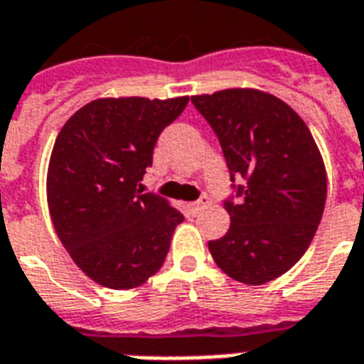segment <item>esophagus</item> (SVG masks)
<instances>
[{
  "label": "esophagus",
  "mask_w": 364,
  "mask_h": 364,
  "mask_svg": "<svg viewBox=\"0 0 364 364\" xmlns=\"http://www.w3.org/2000/svg\"><path fill=\"white\" fill-rule=\"evenodd\" d=\"M208 204H210V200H208V196H202V198L196 200V202H193V204L188 205V210L193 211V213H198V211L205 210V208H208Z\"/></svg>",
  "instance_id": "esophagus-1"
}]
</instances>
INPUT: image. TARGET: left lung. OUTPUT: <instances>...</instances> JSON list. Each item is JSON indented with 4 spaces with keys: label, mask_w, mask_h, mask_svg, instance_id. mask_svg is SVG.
Returning <instances> with one entry per match:
<instances>
[{
    "label": "left lung",
    "mask_w": 364,
    "mask_h": 364,
    "mask_svg": "<svg viewBox=\"0 0 364 364\" xmlns=\"http://www.w3.org/2000/svg\"><path fill=\"white\" fill-rule=\"evenodd\" d=\"M191 102L219 137L238 202L230 228L208 243L217 266L245 285L293 268L310 247L327 200V173L306 122L276 96L228 88ZM236 176L243 186H234Z\"/></svg>",
    "instance_id": "8db88e82"
}]
</instances>
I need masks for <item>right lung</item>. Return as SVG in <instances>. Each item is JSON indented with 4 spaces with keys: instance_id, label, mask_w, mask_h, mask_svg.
I'll return each mask as SVG.
<instances>
[{
    "instance_id": "obj_1",
    "label": "right lung",
    "mask_w": 364,
    "mask_h": 364,
    "mask_svg": "<svg viewBox=\"0 0 364 364\" xmlns=\"http://www.w3.org/2000/svg\"><path fill=\"white\" fill-rule=\"evenodd\" d=\"M188 98H102L70 117L54 141L47 200L54 230L100 285L134 289L164 264L183 213L143 193L160 132Z\"/></svg>"
}]
</instances>
